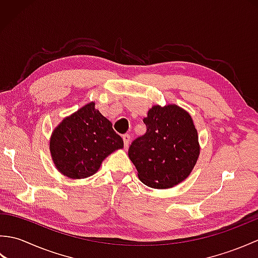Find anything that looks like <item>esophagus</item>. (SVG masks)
I'll return each mask as SVG.
<instances>
[{
    "instance_id": "34e87169",
    "label": "esophagus",
    "mask_w": 258,
    "mask_h": 258,
    "mask_svg": "<svg viewBox=\"0 0 258 258\" xmlns=\"http://www.w3.org/2000/svg\"><path fill=\"white\" fill-rule=\"evenodd\" d=\"M123 141H124L125 147H128V145L131 143V135L130 134H124L123 135Z\"/></svg>"
}]
</instances>
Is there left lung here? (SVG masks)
Segmentation results:
<instances>
[{"label": "left lung", "instance_id": "left-lung-1", "mask_svg": "<svg viewBox=\"0 0 258 258\" xmlns=\"http://www.w3.org/2000/svg\"><path fill=\"white\" fill-rule=\"evenodd\" d=\"M143 122L146 133L132 142L130 160L142 183L153 188L173 187L188 176L200 155L193 119L177 105H157Z\"/></svg>", "mask_w": 258, "mask_h": 258}]
</instances>
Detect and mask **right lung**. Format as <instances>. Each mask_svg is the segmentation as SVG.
I'll return each instance as SVG.
<instances>
[{"label": "right lung", "mask_w": 258, "mask_h": 258, "mask_svg": "<svg viewBox=\"0 0 258 258\" xmlns=\"http://www.w3.org/2000/svg\"><path fill=\"white\" fill-rule=\"evenodd\" d=\"M123 146L122 138L93 102L64 118L50 142L56 168L65 176L78 179L95 174L104 158Z\"/></svg>", "instance_id": "1"}]
</instances>
